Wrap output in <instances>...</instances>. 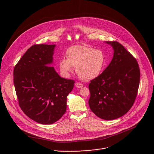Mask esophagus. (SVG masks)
Returning a JSON list of instances; mask_svg holds the SVG:
<instances>
[{"label":"esophagus","mask_w":154,"mask_h":154,"mask_svg":"<svg viewBox=\"0 0 154 154\" xmlns=\"http://www.w3.org/2000/svg\"><path fill=\"white\" fill-rule=\"evenodd\" d=\"M75 85L77 88H82L83 86V85L82 83H75Z\"/></svg>","instance_id":"esophagus-1"}]
</instances>
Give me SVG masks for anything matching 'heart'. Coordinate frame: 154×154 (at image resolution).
<instances>
[{
	"instance_id": "1",
	"label": "heart",
	"mask_w": 154,
	"mask_h": 154,
	"mask_svg": "<svg viewBox=\"0 0 154 154\" xmlns=\"http://www.w3.org/2000/svg\"><path fill=\"white\" fill-rule=\"evenodd\" d=\"M66 55L67 59L63 58L59 61L60 72L64 77H68L72 68H76L82 80L90 81L99 77L105 68L106 59L103 51L86 45L72 46Z\"/></svg>"
}]
</instances>
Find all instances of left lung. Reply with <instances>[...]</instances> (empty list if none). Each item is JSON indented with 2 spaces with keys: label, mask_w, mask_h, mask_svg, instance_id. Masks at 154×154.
Listing matches in <instances>:
<instances>
[{
  "label": "left lung",
  "mask_w": 154,
  "mask_h": 154,
  "mask_svg": "<svg viewBox=\"0 0 154 154\" xmlns=\"http://www.w3.org/2000/svg\"><path fill=\"white\" fill-rule=\"evenodd\" d=\"M114 50L112 61L90 81L88 103L91 111L105 120L119 118L133 106L140 80L137 60L117 41H106Z\"/></svg>",
  "instance_id": "1"
}]
</instances>
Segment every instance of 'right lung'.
<instances>
[{
	"mask_svg": "<svg viewBox=\"0 0 154 154\" xmlns=\"http://www.w3.org/2000/svg\"><path fill=\"white\" fill-rule=\"evenodd\" d=\"M55 45H35L16 64L13 82L19 105L31 119L42 124L59 120L75 82L61 77L51 64Z\"/></svg>",
	"mask_w": 154,
	"mask_h": 154,
	"instance_id": "1",
	"label": "right lung"
}]
</instances>
